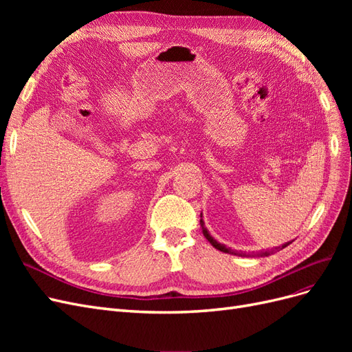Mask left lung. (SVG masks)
<instances>
[{"instance_id": "8db88e82", "label": "left lung", "mask_w": 352, "mask_h": 352, "mask_svg": "<svg viewBox=\"0 0 352 352\" xmlns=\"http://www.w3.org/2000/svg\"><path fill=\"white\" fill-rule=\"evenodd\" d=\"M202 217V216H201ZM201 221V228H202V233H204V236L208 239V242L212 245V247H214L216 250H219V251H221V252H228V254H233V255H241V257H247V254H243V252H238V251H233V250H230V248H228L226 245H223V243H220V242H217L214 238H212L210 233H208V230H207V228L204 226V221H202V219L199 220ZM291 242H286V243H283L282 247H276V248H273L272 251H265V252H261V254H258V255H261V257H267V255H270V254H273V252H276V251H280V250H283V248H286L287 245H289Z\"/></svg>"}]
</instances>
